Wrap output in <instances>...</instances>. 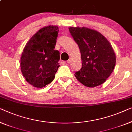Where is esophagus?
Returning a JSON list of instances; mask_svg holds the SVG:
<instances>
[{
  "label": "esophagus",
  "instance_id": "obj_1",
  "mask_svg": "<svg viewBox=\"0 0 132 132\" xmlns=\"http://www.w3.org/2000/svg\"><path fill=\"white\" fill-rule=\"evenodd\" d=\"M71 62H72L71 59H69V60L67 61V63H68V64H70L71 63Z\"/></svg>",
  "mask_w": 132,
  "mask_h": 132
}]
</instances>
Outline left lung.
Returning a JSON list of instances; mask_svg holds the SVG:
<instances>
[{"label": "left lung", "instance_id": "left-lung-1", "mask_svg": "<svg viewBox=\"0 0 132 132\" xmlns=\"http://www.w3.org/2000/svg\"><path fill=\"white\" fill-rule=\"evenodd\" d=\"M81 52L82 68L75 77L87 87H95L106 81L116 63L114 50L108 40L95 30L69 27Z\"/></svg>", "mask_w": 132, "mask_h": 132}]
</instances>
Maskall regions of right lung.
<instances>
[{"mask_svg": "<svg viewBox=\"0 0 132 132\" xmlns=\"http://www.w3.org/2000/svg\"><path fill=\"white\" fill-rule=\"evenodd\" d=\"M59 30L48 26L37 31L27 42L20 59L23 77L32 86L42 88L51 83L59 68L60 53L55 50Z\"/></svg>", "mask_w": 132, "mask_h": 132, "instance_id": "right-lung-1", "label": "right lung"}]
</instances>
